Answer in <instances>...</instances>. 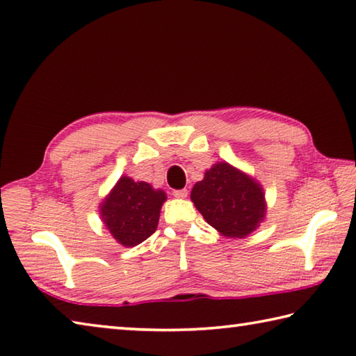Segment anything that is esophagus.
<instances>
[{"instance_id":"34e87169","label":"esophagus","mask_w":356,"mask_h":356,"mask_svg":"<svg viewBox=\"0 0 356 356\" xmlns=\"http://www.w3.org/2000/svg\"><path fill=\"white\" fill-rule=\"evenodd\" d=\"M172 195H174V197H177V199H185L186 196H188V190H186V188H182V190H174V191H172Z\"/></svg>"}]
</instances>
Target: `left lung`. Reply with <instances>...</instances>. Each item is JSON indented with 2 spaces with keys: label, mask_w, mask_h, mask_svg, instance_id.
I'll return each instance as SVG.
<instances>
[{
  "label": "left lung",
  "mask_w": 356,
  "mask_h": 356,
  "mask_svg": "<svg viewBox=\"0 0 356 356\" xmlns=\"http://www.w3.org/2000/svg\"><path fill=\"white\" fill-rule=\"evenodd\" d=\"M191 200L205 221L229 238L248 236L266 216L261 185L225 161L205 171L193 186Z\"/></svg>",
  "instance_id": "1"
}]
</instances>
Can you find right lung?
I'll list each match as a JSON object with an SVG mask.
<instances>
[{"label": "right lung", "mask_w": 356, "mask_h": 356, "mask_svg": "<svg viewBox=\"0 0 356 356\" xmlns=\"http://www.w3.org/2000/svg\"><path fill=\"white\" fill-rule=\"evenodd\" d=\"M163 190L122 176L101 204L99 215L112 236L124 248L143 243L157 230Z\"/></svg>", "instance_id": "1"}]
</instances>
